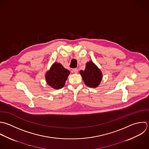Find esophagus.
<instances>
[{"label": "esophagus", "instance_id": "1", "mask_svg": "<svg viewBox=\"0 0 149 149\" xmlns=\"http://www.w3.org/2000/svg\"><path fill=\"white\" fill-rule=\"evenodd\" d=\"M72 71V72H74L75 74H77L78 72V70L77 68H74Z\"/></svg>", "mask_w": 149, "mask_h": 149}]
</instances>
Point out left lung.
<instances>
[{
    "label": "left lung",
    "mask_w": 149,
    "mask_h": 149,
    "mask_svg": "<svg viewBox=\"0 0 149 149\" xmlns=\"http://www.w3.org/2000/svg\"><path fill=\"white\" fill-rule=\"evenodd\" d=\"M79 72L85 85L90 88L97 87L102 79L101 71L92 61L88 62L85 70Z\"/></svg>",
    "instance_id": "obj_1"
}]
</instances>
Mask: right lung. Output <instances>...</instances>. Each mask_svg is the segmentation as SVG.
<instances>
[{
  "instance_id": "add662e5",
  "label": "right lung",
  "mask_w": 149,
  "mask_h": 149,
  "mask_svg": "<svg viewBox=\"0 0 149 149\" xmlns=\"http://www.w3.org/2000/svg\"><path fill=\"white\" fill-rule=\"evenodd\" d=\"M70 73L60 63H54L46 74V82L55 89H61L64 86Z\"/></svg>"
}]
</instances>
